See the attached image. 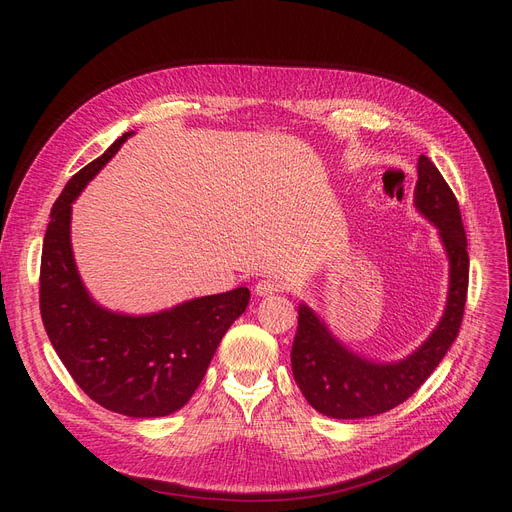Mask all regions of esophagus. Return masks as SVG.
<instances>
[{"instance_id": "34e87169", "label": "esophagus", "mask_w": 512, "mask_h": 512, "mask_svg": "<svg viewBox=\"0 0 512 512\" xmlns=\"http://www.w3.org/2000/svg\"><path fill=\"white\" fill-rule=\"evenodd\" d=\"M282 290H284V284L274 278H265V280L257 282V286H255V292L259 294V297H270V294H276Z\"/></svg>"}]
</instances>
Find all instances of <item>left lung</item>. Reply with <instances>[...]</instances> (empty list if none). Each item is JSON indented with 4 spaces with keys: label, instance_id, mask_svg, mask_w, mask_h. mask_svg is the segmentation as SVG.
<instances>
[{
    "label": "left lung",
    "instance_id": "8db88e82",
    "mask_svg": "<svg viewBox=\"0 0 512 512\" xmlns=\"http://www.w3.org/2000/svg\"><path fill=\"white\" fill-rule=\"evenodd\" d=\"M417 172L415 205L440 228L450 259L444 317L417 353L405 361L378 365L346 351L324 321L301 305L299 330L290 353L292 375L309 405L328 417L363 419L402 405L434 373L461 330L469 288V253L459 201L432 159L421 155Z\"/></svg>",
    "mask_w": 512,
    "mask_h": 512
}]
</instances>
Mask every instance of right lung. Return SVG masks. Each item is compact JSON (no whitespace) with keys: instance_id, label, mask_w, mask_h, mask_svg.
Returning <instances> with one entry per match:
<instances>
[{"instance_id":"obj_1","label":"right lung","mask_w":512,"mask_h":512,"mask_svg":"<svg viewBox=\"0 0 512 512\" xmlns=\"http://www.w3.org/2000/svg\"><path fill=\"white\" fill-rule=\"evenodd\" d=\"M128 134L78 170L53 203L41 253L39 309L58 357L91 400L128 417H166L195 394L251 292L242 286L145 317L118 315L91 301L70 249L72 201Z\"/></svg>"}]
</instances>
